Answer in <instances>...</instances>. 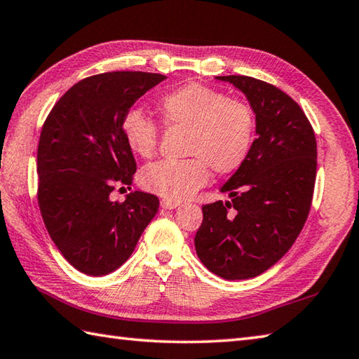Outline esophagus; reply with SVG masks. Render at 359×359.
Returning a JSON list of instances; mask_svg holds the SVG:
<instances>
[{
  "instance_id": "1",
  "label": "esophagus",
  "mask_w": 359,
  "mask_h": 359,
  "mask_svg": "<svg viewBox=\"0 0 359 359\" xmlns=\"http://www.w3.org/2000/svg\"><path fill=\"white\" fill-rule=\"evenodd\" d=\"M160 207L163 210H174L179 207V202H172V201H168V199H163L160 202Z\"/></svg>"
}]
</instances>
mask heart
<instances>
[{
	"label": "heart",
	"mask_w": 359,
	"mask_h": 359,
	"mask_svg": "<svg viewBox=\"0 0 359 359\" xmlns=\"http://www.w3.org/2000/svg\"><path fill=\"white\" fill-rule=\"evenodd\" d=\"M166 128L188 132L185 156L180 161H158L142 172V187L168 201H184L208 182V168L219 174L235 172L252 149L255 138V114L250 105L230 100L221 91L187 83L168 91L157 101ZM123 135L129 149L142 158L157 151L158 128L142 111L124 116Z\"/></svg>",
	"instance_id": "heart-1"
}]
</instances>
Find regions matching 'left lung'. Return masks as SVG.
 Returning a JSON list of instances; mask_svg holds the SVG:
<instances>
[{
	"instance_id": "8db88e82",
	"label": "left lung",
	"mask_w": 359,
	"mask_h": 359,
	"mask_svg": "<svg viewBox=\"0 0 359 359\" xmlns=\"http://www.w3.org/2000/svg\"><path fill=\"white\" fill-rule=\"evenodd\" d=\"M244 93L255 114L254 144L221 187L230 201L202 207L198 257L226 280L257 277L282 258L310 212L318 146L304 110L282 90L249 76H216Z\"/></svg>"
}]
</instances>
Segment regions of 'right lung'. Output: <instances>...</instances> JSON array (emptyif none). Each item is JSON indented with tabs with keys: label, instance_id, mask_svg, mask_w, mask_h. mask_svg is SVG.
<instances>
[{
	"label": "right lung",
	"instance_id": "obj_1",
	"mask_svg": "<svg viewBox=\"0 0 359 359\" xmlns=\"http://www.w3.org/2000/svg\"><path fill=\"white\" fill-rule=\"evenodd\" d=\"M166 76L114 72L74 83L49 111L37 151L39 207L67 262L101 277L128 262L158 212V198L133 191L111 202L115 185H130L137 163L123 135L124 116Z\"/></svg>",
	"mask_w": 359,
	"mask_h": 359
}]
</instances>
